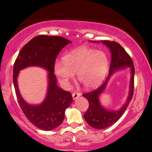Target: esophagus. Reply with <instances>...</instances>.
I'll list each match as a JSON object with an SVG mask.
<instances>
[{"label":"esophagus","mask_w":152,"mask_h":152,"mask_svg":"<svg viewBox=\"0 0 152 152\" xmlns=\"http://www.w3.org/2000/svg\"><path fill=\"white\" fill-rule=\"evenodd\" d=\"M81 96V94L78 93V92H77V91H74V93L72 94V96H73V99H77L78 96Z\"/></svg>","instance_id":"esophagus-1"}]
</instances>
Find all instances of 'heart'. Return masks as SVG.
Instances as JSON below:
<instances>
[{
  "mask_svg": "<svg viewBox=\"0 0 152 152\" xmlns=\"http://www.w3.org/2000/svg\"><path fill=\"white\" fill-rule=\"evenodd\" d=\"M107 56L104 52L80 47L63 57L62 62L54 66L59 81L66 85L76 73L78 80L87 88L98 86L108 71Z\"/></svg>",
  "mask_w": 152,
  "mask_h": 152,
  "instance_id": "obj_1",
  "label": "heart"
}]
</instances>
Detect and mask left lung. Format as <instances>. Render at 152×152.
I'll return each mask as SVG.
<instances>
[{
    "mask_svg": "<svg viewBox=\"0 0 152 152\" xmlns=\"http://www.w3.org/2000/svg\"><path fill=\"white\" fill-rule=\"evenodd\" d=\"M99 42V41H97ZM103 43L109 47L111 53V63L109 67V74L106 81L98 88L82 95L88 100L89 106L83 114L85 120L91 126L96 129H103L114 124L121 117L133 97L134 88V66L133 61L124 48L116 41H103ZM129 67L132 73L130 82V92L126 104L118 111L111 112L104 109L98 101L99 95L102 93L106 86L111 74L116 70L121 67Z\"/></svg>",
    "mask_w": 152,
    "mask_h": 152,
    "instance_id": "8db88e82",
    "label": "left lung"
}]
</instances>
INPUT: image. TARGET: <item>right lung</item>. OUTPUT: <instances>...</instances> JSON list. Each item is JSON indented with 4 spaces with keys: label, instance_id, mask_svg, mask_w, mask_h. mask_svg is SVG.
Masks as SVG:
<instances>
[{
    "label": "right lung",
    "instance_id": "obj_1",
    "mask_svg": "<svg viewBox=\"0 0 152 152\" xmlns=\"http://www.w3.org/2000/svg\"><path fill=\"white\" fill-rule=\"evenodd\" d=\"M71 42L56 36L39 35L31 40L19 52L13 66V81L17 100L26 118L41 130H53L60 126L65 116V110L73 101L71 92L59 88L56 84L54 66L57 56L64 46ZM31 65L44 67L49 73V88L42 104L29 105L19 93L17 77L19 71Z\"/></svg>",
    "mask_w": 152,
    "mask_h": 152
}]
</instances>
